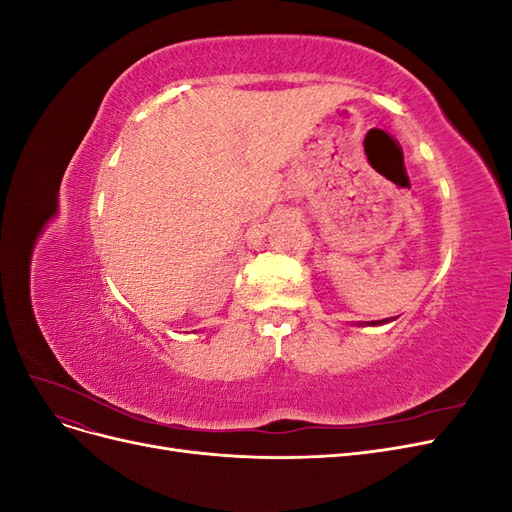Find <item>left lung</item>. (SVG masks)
Segmentation results:
<instances>
[{
	"instance_id": "left-lung-1",
	"label": "left lung",
	"mask_w": 512,
	"mask_h": 512,
	"mask_svg": "<svg viewBox=\"0 0 512 512\" xmlns=\"http://www.w3.org/2000/svg\"><path fill=\"white\" fill-rule=\"evenodd\" d=\"M397 318V316H395ZM395 318H384V320H367V322H354V327H380V324H389Z\"/></svg>"
}]
</instances>
